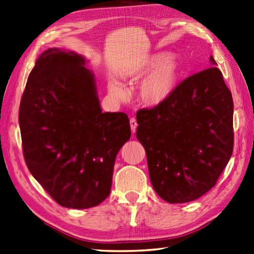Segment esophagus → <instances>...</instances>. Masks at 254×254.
I'll list each match as a JSON object with an SVG mask.
<instances>
[{
    "instance_id": "obj_1",
    "label": "esophagus",
    "mask_w": 254,
    "mask_h": 254,
    "mask_svg": "<svg viewBox=\"0 0 254 254\" xmlns=\"http://www.w3.org/2000/svg\"><path fill=\"white\" fill-rule=\"evenodd\" d=\"M129 125H131V129H132V133L134 134L136 132V127H137V121L135 118H131L129 119Z\"/></svg>"
}]
</instances>
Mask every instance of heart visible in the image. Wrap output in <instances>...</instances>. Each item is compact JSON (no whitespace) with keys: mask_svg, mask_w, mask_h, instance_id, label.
Listing matches in <instances>:
<instances>
[{"mask_svg":"<svg viewBox=\"0 0 254 254\" xmlns=\"http://www.w3.org/2000/svg\"><path fill=\"white\" fill-rule=\"evenodd\" d=\"M146 75L139 87V98L144 105L155 107L166 102L177 88L181 66L169 54L157 53L147 57L129 73L134 79ZM110 91L119 99L127 96L125 87L116 79L110 82Z\"/></svg>","mask_w":254,"mask_h":254,"instance_id":"b5f03b06","label":"heart"}]
</instances>
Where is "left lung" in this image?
<instances>
[{"mask_svg":"<svg viewBox=\"0 0 254 254\" xmlns=\"http://www.w3.org/2000/svg\"><path fill=\"white\" fill-rule=\"evenodd\" d=\"M180 83L163 104L136 115L155 192L169 203L206 193L233 152V99L217 63Z\"/></svg>","mask_w":254,"mask_h":254,"instance_id":"1","label":"left lung"}]
</instances>
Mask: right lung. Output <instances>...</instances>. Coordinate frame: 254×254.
I'll return each mask as SVG.
<instances>
[{
  "instance_id": "obj_1",
  "label": "right lung",
  "mask_w": 254,
  "mask_h": 254,
  "mask_svg": "<svg viewBox=\"0 0 254 254\" xmlns=\"http://www.w3.org/2000/svg\"><path fill=\"white\" fill-rule=\"evenodd\" d=\"M73 51L50 48L27 78L19 125L32 176L64 207L99 205L131 137L125 113H102L95 75Z\"/></svg>"
}]
</instances>
